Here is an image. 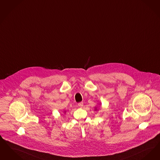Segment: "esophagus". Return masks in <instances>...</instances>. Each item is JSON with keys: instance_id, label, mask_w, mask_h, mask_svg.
Returning a JSON list of instances; mask_svg holds the SVG:
<instances>
[{"instance_id": "esophagus-1", "label": "esophagus", "mask_w": 160, "mask_h": 160, "mask_svg": "<svg viewBox=\"0 0 160 160\" xmlns=\"http://www.w3.org/2000/svg\"><path fill=\"white\" fill-rule=\"evenodd\" d=\"M78 107H83V102H79L78 103Z\"/></svg>"}]
</instances>
